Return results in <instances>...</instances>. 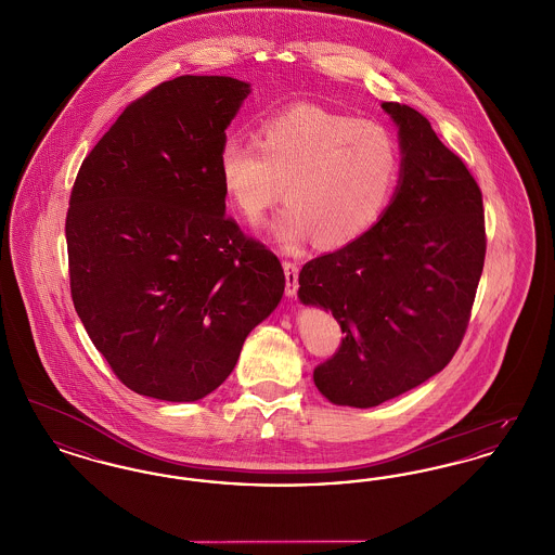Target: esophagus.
I'll return each mask as SVG.
<instances>
[{"instance_id":"34e87169","label":"esophagus","mask_w":555,"mask_h":555,"mask_svg":"<svg viewBox=\"0 0 555 555\" xmlns=\"http://www.w3.org/2000/svg\"><path fill=\"white\" fill-rule=\"evenodd\" d=\"M283 268H285V279H287V287H285V293H287V297H295L297 287H299V283H297V276H299V266L295 264V262H283Z\"/></svg>"}]
</instances>
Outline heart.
<instances>
[{"instance_id":"heart-1","label":"heart","mask_w":555,"mask_h":555,"mask_svg":"<svg viewBox=\"0 0 555 555\" xmlns=\"http://www.w3.org/2000/svg\"><path fill=\"white\" fill-rule=\"evenodd\" d=\"M216 164L227 197L249 222L285 189L289 206L268 224L283 247L314 235L320 247L335 249L366 235L387 210L399 147L378 122L297 104L270 116L260 141L224 137Z\"/></svg>"}]
</instances>
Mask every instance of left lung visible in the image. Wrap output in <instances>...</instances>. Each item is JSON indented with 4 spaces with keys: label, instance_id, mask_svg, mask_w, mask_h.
I'll list each match as a JSON object with an SVG mask.
<instances>
[{
    "label": "left lung",
    "instance_id": "left-lung-1",
    "mask_svg": "<svg viewBox=\"0 0 555 555\" xmlns=\"http://www.w3.org/2000/svg\"><path fill=\"white\" fill-rule=\"evenodd\" d=\"M380 107L399 137L396 193L366 235L304 266L297 291L341 324V347L314 383L349 408H374L448 366L487 249L482 195L466 164L414 107Z\"/></svg>",
    "mask_w": 555,
    "mask_h": 555
}]
</instances>
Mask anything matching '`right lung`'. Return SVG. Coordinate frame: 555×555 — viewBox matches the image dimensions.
Listing matches in <instances>:
<instances>
[{
    "instance_id": "right-lung-1",
    "label": "right lung",
    "mask_w": 555,
    "mask_h": 555,
    "mask_svg": "<svg viewBox=\"0 0 555 555\" xmlns=\"http://www.w3.org/2000/svg\"><path fill=\"white\" fill-rule=\"evenodd\" d=\"M251 85L166 80L82 159L66 216L80 322L134 393L197 401L285 291L279 258L227 218L218 147Z\"/></svg>"
}]
</instances>
